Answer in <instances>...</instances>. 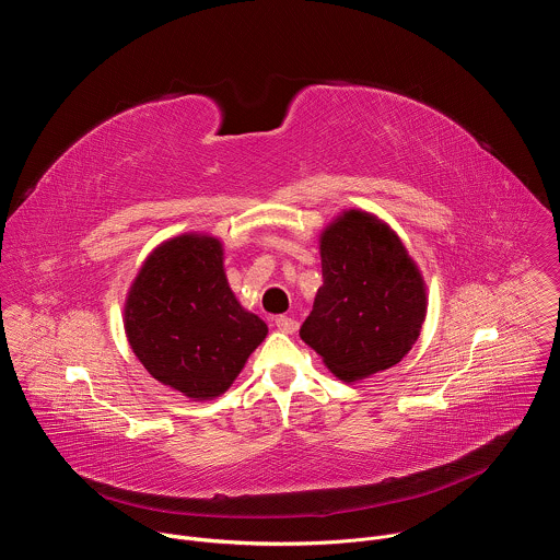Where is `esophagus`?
I'll return each instance as SVG.
<instances>
[{
    "instance_id": "esophagus-1",
    "label": "esophagus",
    "mask_w": 560,
    "mask_h": 560,
    "mask_svg": "<svg viewBox=\"0 0 560 560\" xmlns=\"http://www.w3.org/2000/svg\"><path fill=\"white\" fill-rule=\"evenodd\" d=\"M275 326H277L281 332H285V335H292V332H296V328H299V322H296V318H292V316H285V314H281V316H277V318H275Z\"/></svg>"
}]
</instances>
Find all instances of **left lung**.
Listing matches in <instances>:
<instances>
[{
	"instance_id": "1",
	"label": "left lung",
	"mask_w": 560,
	"mask_h": 560,
	"mask_svg": "<svg viewBox=\"0 0 560 560\" xmlns=\"http://www.w3.org/2000/svg\"><path fill=\"white\" fill-rule=\"evenodd\" d=\"M324 285L299 335L346 383L401 361L419 339L428 296L398 234L363 210L322 232Z\"/></svg>"
}]
</instances>
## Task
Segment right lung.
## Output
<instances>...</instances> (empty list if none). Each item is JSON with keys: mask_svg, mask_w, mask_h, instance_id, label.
Returning a JSON list of instances; mask_svg holds the SVG:
<instances>
[{"mask_svg": "<svg viewBox=\"0 0 560 560\" xmlns=\"http://www.w3.org/2000/svg\"><path fill=\"white\" fill-rule=\"evenodd\" d=\"M124 328L141 365L195 401L223 394L268 335L230 290L223 246L210 234H182L148 255Z\"/></svg>", "mask_w": 560, "mask_h": 560, "instance_id": "obj_1", "label": "right lung"}]
</instances>
